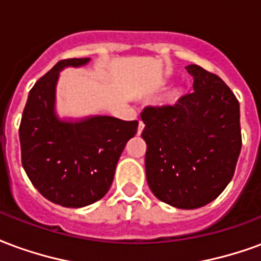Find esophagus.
Returning <instances> with one entry per match:
<instances>
[{"label":"esophagus","mask_w":261,"mask_h":261,"mask_svg":"<svg viewBox=\"0 0 261 261\" xmlns=\"http://www.w3.org/2000/svg\"><path fill=\"white\" fill-rule=\"evenodd\" d=\"M144 127H145V125H144V123H142V121H140V123H138V131H137V133H138V134H141V133H142V130H144Z\"/></svg>","instance_id":"1"}]
</instances>
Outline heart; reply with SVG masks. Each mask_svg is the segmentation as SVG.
I'll return each instance as SVG.
<instances>
[{
    "label": "heart",
    "instance_id": "b5f03b06",
    "mask_svg": "<svg viewBox=\"0 0 261 261\" xmlns=\"http://www.w3.org/2000/svg\"><path fill=\"white\" fill-rule=\"evenodd\" d=\"M182 94H184V88H181V87H175V88H173V90L167 94V101L175 102L177 99H179V98L182 96Z\"/></svg>",
    "mask_w": 261,
    "mask_h": 261
}]
</instances>
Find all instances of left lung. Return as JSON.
Instances as JSON below:
<instances>
[{
  "label": "left lung",
  "mask_w": 261,
  "mask_h": 261,
  "mask_svg": "<svg viewBox=\"0 0 261 261\" xmlns=\"http://www.w3.org/2000/svg\"><path fill=\"white\" fill-rule=\"evenodd\" d=\"M194 92L174 106L145 108L146 181L156 198L177 209L210 203L232 178L241 153L239 102L227 84L198 65Z\"/></svg>",
  "instance_id": "8db88e82"
}]
</instances>
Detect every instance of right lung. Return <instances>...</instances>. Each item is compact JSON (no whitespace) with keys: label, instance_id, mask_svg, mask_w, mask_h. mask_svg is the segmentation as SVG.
Returning a JSON list of instances; mask_svg holds the SVG:
<instances>
[{"label":"right lung","instance_id":"right-lung-1","mask_svg":"<svg viewBox=\"0 0 261 261\" xmlns=\"http://www.w3.org/2000/svg\"><path fill=\"white\" fill-rule=\"evenodd\" d=\"M91 58L58 62L29 92L19 140L22 165L40 194L63 207H84L109 191L127 141L138 121L113 116L61 117L57 86L66 67L88 65Z\"/></svg>","mask_w":261,"mask_h":261}]
</instances>
